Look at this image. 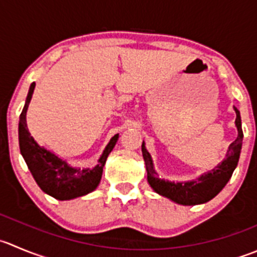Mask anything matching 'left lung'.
<instances>
[{"label": "left lung", "instance_id": "8db88e82", "mask_svg": "<svg viewBox=\"0 0 257 257\" xmlns=\"http://www.w3.org/2000/svg\"><path fill=\"white\" fill-rule=\"evenodd\" d=\"M236 111V128H237V138L235 142L230 144L228 147L226 158L223 159L222 163L218 164L215 169L207 172L198 177L196 181L189 182H169L161 179L154 171L153 161L149 154V152L146 149L144 142L142 144V153H143L144 162H146L147 168V178L148 183L151 184L152 188L163 197L169 198L173 202L183 206H193L201 205V203L208 202L212 200L216 195H218L221 189L226 186L235 171L236 166L238 163L240 158L241 147H242V128H241V116L240 111L237 108L233 106Z\"/></svg>", "mask_w": 257, "mask_h": 257}]
</instances>
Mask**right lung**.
<instances>
[{
    "label": "right lung",
    "mask_w": 257,
    "mask_h": 257,
    "mask_svg": "<svg viewBox=\"0 0 257 257\" xmlns=\"http://www.w3.org/2000/svg\"><path fill=\"white\" fill-rule=\"evenodd\" d=\"M34 89L35 83H32L27 94L26 103L20 115L19 123L20 151L32 177L46 195L56 200H73V198L88 195L100 183L104 164L109 153L113 151L119 134H115L110 139L99 158L98 164L93 169L74 168L70 164L66 163V161H62L61 158L45 149L44 147H40L30 136L26 124V113L32 94H34Z\"/></svg>",
    "instance_id": "obj_1"
}]
</instances>
